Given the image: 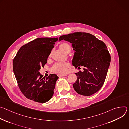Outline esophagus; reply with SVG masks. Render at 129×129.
<instances>
[{"label":"esophagus","mask_w":129,"mask_h":129,"mask_svg":"<svg viewBox=\"0 0 129 129\" xmlns=\"http://www.w3.org/2000/svg\"><path fill=\"white\" fill-rule=\"evenodd\" d=\"M67 75V74H58V76L59 77H63V76H66Z\"/></svg>","instance_id":"esophagus-1"}]
</instances>
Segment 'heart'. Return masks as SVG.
<instances>
[{
    "label": "heart",
    "mask_w": 129,
    "mask_h": 129,
    "mask_svg": "<svg viewBox=\"0 0 129 129\" xmlns=\"http://www.w3.org/2000/svg\"><path fill=\"white\" fill-rule=\"evenodd\" d=\"M59 48L61 51L67 53L68 51H70L71 47L67 43H62L60 46ZM70 66V64L68 62L59 63L57 62L55 63L51 68L52 72L56 73H65L67 72L68 68Z\"/></svg>",
    "instance_id": "heart-1"
}]
</instances>
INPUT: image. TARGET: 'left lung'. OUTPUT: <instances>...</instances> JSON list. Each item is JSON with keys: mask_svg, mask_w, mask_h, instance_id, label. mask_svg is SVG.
Listing matches in <instances>:
<instances>
[{"mask_svg": "<svg viewBox=\"0 0 129 129\" xmlns=\"http://www.w3.org/2000/svg\"><path fill=\"white\" fill-rule=\"evenodd\" d=\"M72 44L75 51L72 64L75 68L84 67L75 73L77 80L73 84L75 91L83 96H91L101 89L105 82L110 64L111 56L105 43L91 34L74 32L60 36Z\"/></svg>", "mask_w": 129, "mask_h": 129, "instance_id": "left-lung-1", "label": "left lung"}]
</instances>
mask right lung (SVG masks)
Here are the masks:
<instances>
[{"label": "right lung", "mask_w": 129, "mask_h": 129, "mask_svg": "<svg viewBox=\"0 0 129 129\" xmlns=\"http://www.w3.org/2000/svg\"><path fill=\"white\" fill-rule=\"evenodd\" d=\"M58 38H36L22 46L13 61V69L18 87L28 99L45 103L50 101L58 77L50 74L45 78L39 73L44 67Z\"/></svg>", "instance_id": "add662e5"}]
</instances>
